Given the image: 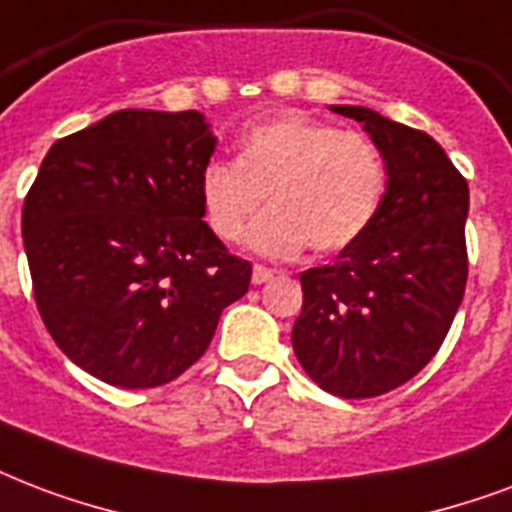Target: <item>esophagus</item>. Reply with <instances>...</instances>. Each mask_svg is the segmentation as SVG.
Wrapping results in <instances>:
<instances>
[{
    "label": "esophagus",
    "instance_id": "obj_1",
    "mask_svg": "<svg viewBox=\"0 0 512 512\" xmlns=\"http://www.w3.org/2000/svg\"><path fill=\"white\" fill-rule=\"evenodd\" d=\"M273 276H276V271H271V268H265V265H255V268H252V284L271 282Z\"/></svg>",
    "mask_w": 512,
    "mask_h": 512
}]
</instances>
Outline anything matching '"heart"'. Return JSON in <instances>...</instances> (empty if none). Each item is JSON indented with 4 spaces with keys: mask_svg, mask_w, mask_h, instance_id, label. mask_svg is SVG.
Returning a JSON list of instances; mask_svg holds the SVG:
<instances>
[{
    "mask_svg": "<svg viewBox=\"0 0 512 512\" xmlns=\"http://www.w3.org/2000/svg\"><path fill=\"white\" fill-rule=\"evenodd\" d=\"M386 190L378 144L303 112L257 120L239 136L233 163L212 161L198 177L206 225L239 241L260 204L271 206L249 230L260 255L290 257L306 247L333 255L362 239Z\"/></svg>",
    "mask_w": 512,
    "mask_h": 512,
    "instance_id": "1",
    "label": "heart"
}]
</instances>
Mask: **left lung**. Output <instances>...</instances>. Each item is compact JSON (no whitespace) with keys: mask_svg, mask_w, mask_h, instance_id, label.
Listing matches in <instances>:
<instances>
[{"mask_svg":"<svg viewBox=\"0 0 512 512\" xmlns=\"http://www.w3.org/2000/svg\"><path fill=\"white\" fill-rule=\"evenodd\" d=\"M354 117L386 163V193L362 239L300 273L303 311L292 349L308 376L346 400L411 381L446 341L467 284V179L424 131L368 107Z\"/></svg>","mask_w":512,"mask_h":512,"instance_id":"8db88e82","label":"left lung"}]
</instances>
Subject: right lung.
<instances>
[{
	"instance_id": "1",
	"label": "right lung",
	"mask_w": 512,
	"mask_h": 512,
	"mask_svg": "<svg viewBox=\"0 0 512 512\" xmlns=\"http://www.w3.org/2000/svg\"><path fill=\"white\" fill-rule=\"evenodd\" d=\"M217 139L201 112L120 109L58 139L23 201L39 317L104 384L150 389L201 360L252 265L201 217Z\"/></svg>"
}]
</instances>
